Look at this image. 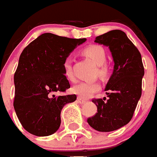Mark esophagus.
<instances>
[{
	"label": "esophagus",
	"instance_id": "34e87169",
	"mask_svg": "<svg viewBox=\"0 0 157 157\" xmlns=\"http://www.w3.org/2000/svg\"><path fill=\"white\" fill-rule=\"evenodd\" d=\"M78 102H79L80 104H83V103H85L87 101H86L85 99H83V98H81L80 97H78Z\"/></svg>",
	"mask_w": 157,
	"mask_h": 157
}]
</instances>
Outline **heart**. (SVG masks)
Listing matches in <instances>:
<instances>
[{
	"label": "heart",
	"mask_w": 157,
	"mask_h": 157,
	"mask_svg": "<svg viewBox=\"0 0 157 157\" xmlns=\"http://www.w3.org/2000/svg\"><path fill=\"white\" fill-rule=\"evenodd\" d=\"M83 54L92 62H94L97 66H98V73L101 76H104L107 74L108 69L104 65V63L106 61V52L105 49L102 46L98 45V44L89 45L83 49ZM63 67L66 78L69 79H73L71 58H66L63 61ZM72 89L74 94H77L80 98H88L93 96L95 93L99 90L100 84L95 81H84V82H80V83L75 84Z\"/></svg>",
	"instance_id": "heart-1"
}]
</instances>
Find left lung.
I'll return each instance as SVG.
<instances>
[{
	"mask_svg": "<svg viewBox=\"0 0 157 157\" xmlns=\"http://www.w3.org/2000/svg\"><path fill=\"white\" fill-rule=\"evenodd\" d=\"M94 42L108 47L114 67L105 88L108 99H93L98 113L88 118V123L98 132H112L128 124L132 117L141 95L144 67L139 50L122 30L108 31Z\"/></svg>",
	"mask_w": 157,
	"mask_h": 157,
	"instance_id": "left-lung-1",
	"label": "left lung"
}]
</instances>
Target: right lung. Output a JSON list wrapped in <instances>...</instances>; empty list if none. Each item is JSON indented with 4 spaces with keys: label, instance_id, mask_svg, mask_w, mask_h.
<instances>
[{
    "label": "right lung",
    "instance_id": "right-lung-1",
    "mask_svg": "<svg viewBox=\"0 0 157 157\" xmlns=\"http://www.w3.org/2000/svg\"><path fill=\"white\" fill-rule=\"evenodd\" d=\"M86 39H70L44 33L24 49L14 75V108L23 128L35 136L52 135L59 128L63 106L75 94L55 96L70 88L63 61Z\"/></svg>",
    "mask_w": 157,
    "mask_h": 157
}]
</instances>
